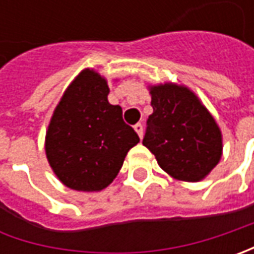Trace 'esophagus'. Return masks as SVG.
I'll list each match as a JSON object with an SVG mask.
<instances>
[{"mask_svg":"<svg viewBox=\"0 0 254 254\" xmlns=\"http://www.w3.org/2000/svg\"><path fill=\"white\" fill-rule=\"evenodd\" d=\"M134 130H135V132L138 134V137H140V138H142V124L141 123H137V124L134 126Z\"/></svg>","mask_w":254,"mask_h":254,"instance_id":"34e87169","label":"esophagus"}]
</instances>
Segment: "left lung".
I'll return each instance as SVG.
<instances>
[{
	"label": "left lung",
	"mask_w": 254,
	"mask_h": 254,
	"mask_svg": "<svg viewBox=\"0 0 254 254\" xmlns=\"http://www.w3.org/2000/svg\"><path fill=\"white\" fill-rule=\"evenodd\" d=\"M152 114L142 144L172 178L203 180L222 157V132L198 96L185 86H150Z\"/></svg>",
	"instance_id": "8db88e82"
}]
</instances>
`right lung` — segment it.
Wrapping results in <instances>:
<instances>
[{
	"mask_svg": "<svg viewBox=\"0 0 254 254\" xmlns=\"http://www.w3.org/2000/svg\"><path fill=\"white\" fill-rule=\"evenodd\" d=\"M109 92L103 76L84 69L64 90L48 126L46 158L70 190L94 192L109 187L127 152L140 142L123 120L122 107L109 103Z\"/></svg>",
	"mask_w": 254,
	"mask_h": 254,
	"instance_id": "1",
	"label": "right lung"
}]
</instances>
